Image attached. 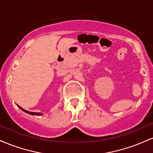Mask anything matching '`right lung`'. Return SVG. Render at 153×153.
I'll return each mask as SVG.
<instances>
[{
  "mask_svg": "<svg viewBox=\"0 0 153 153\" xmlns=\"http://www.w3.org/2000/svg\"><path fill=\"white\" fill-rule=\"evenodd\" d=\"M18 106H19V108H20L21 109H22V111H24V112H26V113H28V114H31V115H39V116H40V115L42 114H41V113H35V112L28 111H26V110H25V109H24V108H22V107H21L20 106H19V105H18Z\"/></svg>",
  "mask_w": 153,
  "mask_h": 153,
  "instance_id": "add662e5",
  "label": "right lung"
}]
</instances>
